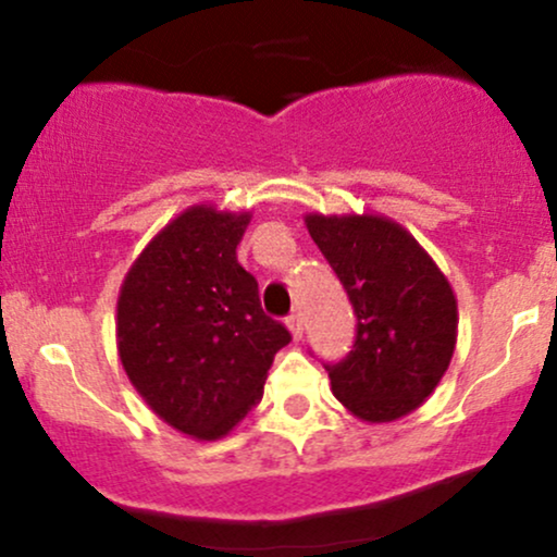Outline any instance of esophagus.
Returning a JSON list of instances; mask_svg holds the SVG:
<instances>
[{
    "label": "esophagus",
    "instance_id": "esophagus-1",
    "mask_svg": "<svg viewBox=\"0 0 557 557\" xmlns=\"http://www.w3.org/2000/svg\"><path fill=\"white\" fill-rule=\"evenodd\" d=\"M285 324H287V330H290L293 341H300V335H304V319H300V314H290Z\"/></svg>",
    "mask_w": 557,
    "mask_h": 557
}]
</instances>
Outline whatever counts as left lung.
Returning a JSON list of instances; mask_svg holds the SVG:
<instances>
[{"instance_id":"8db88e82","label":"left lung","mask_w":557,"mask_h":557,"mask_svg":"<svg viewBox=\"0 0 557 557\" xmlns=\"http://www.w3.org/2000/svg\"><path fill=\"white\" fill-rule=\"evenodd\" d=\"M304 222L359 319L354 350L327 367L332 393L369 424L408 417L450 367L456 293L421 243L385 214L309 212Z\"/></svg>"}]
</instances>
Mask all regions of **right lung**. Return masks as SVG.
I'll return each mask as SVG.
<instances>
[{
    "label": "right lung",
    "mask_w": 557,
    "mask_h": 557,
    "mask_svg": "<svg viewBox=\"0 0 557 557\" xmlns=\"http://www.w3.org/2000/svg\"><path fill=\"white\" fill-rule=\"evenodd\" d=\"M251 212L196 203L146 243L117 296V354L172 430L212 443L264 395L290 332L264 314L235 248Z\"/></svg>",
    "instance_id": "1"
}]
</instances>
